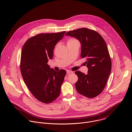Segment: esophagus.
Here are the masks:
<instances>
[{"label": "esophagus", "mask_w": 132, "mask_h": 132, "mask_svg": "<svg viewBox=\"0 0 132 132\" xmlns=\"http://www.w3.org/2000/svg\"><path fill=\"white\" fill-rule=\"evenodd\" d=\"M67 74H72V73H73V72L72 71H69V70H67Z\"/></svg>", "instance_id": "esophagus-1"}]
</instances>
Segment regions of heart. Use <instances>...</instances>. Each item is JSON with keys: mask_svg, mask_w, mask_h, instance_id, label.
Listing matches in <instances>:
<instances>
[{"mask_svg": "<svg viewBox=\"0 0 132 132\" xmlns=\"http://www.w3.org/2000/svg\"><path fill=\"white\" fill-rule=\"evenodd\" d=\"M78 42V41L76 39H74V38H71V39L68 40V41L67 42V44L72 43H74V42Z\"/></svg>", "mask_w": 132, "mask_h": 132, "instance_id": "b5f03b06", "label": "heart"}]
</instances>
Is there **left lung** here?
Returning <instances> with one entry per match:
<instances>
[{"label":"left lung","instance_id":"obj_1","mask_svg":"<svg viewBox=\"0 0 132 132\" xmlns=\"http://www.w3.org/2000/svg\"><path fill=\"white\" fill-rule=\"evenodd\" d=\"M65 35L80 42L81 57L87 59L88 74L75 72L78 77L75 84L76 90L88 98L95 97L102 92L111 71V60L106 44L98 33L87 28L69 31Z\"/></svg>","mask_w":132,"mask_h":132}]
</instances>
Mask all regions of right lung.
I'll return each instance as SVG.
<instances>
[{"label":"right lung","instance_id":"obj_1","mask_svg":"<svg viewBox=\"0 0 132 132\" xmlns=\"http://www.w3.org/2000/svg\"><path fill=\"white\" fill-rule=\"evenodd\" d=\"M65 32L37 35L29 39L22 49L20 71L23 80L33 96L45 103L58 97L66 74L65 70L55 71L47 63Z\"/></svg>","mask_w":132,"mask_h":132}]
</instances>
